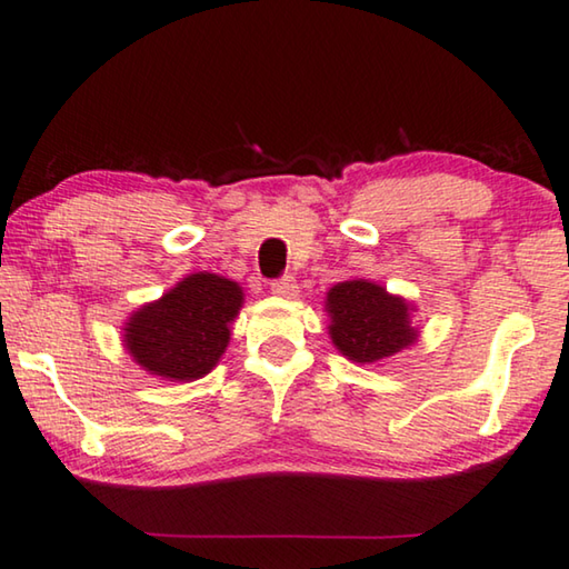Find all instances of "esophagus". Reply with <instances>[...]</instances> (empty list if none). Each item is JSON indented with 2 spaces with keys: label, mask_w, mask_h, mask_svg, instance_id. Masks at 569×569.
<instances>
[{
  "label": "esophagus",
  "mask_w": 569,
  "mask_h": 569,
  "mask_svg": "<svg viewBox=\"0 0 569 569\" xmlns=\"http://www.w3.org/2000/svg\"><path fill=\"white\" fill-rule=\"evenodd\" d=\"M269 290H272V295L277 297H284V300H292V297H297V292H300V287H297L295 277H279L269 284Z\"/></svg>",
  "instance_id": "1"
}]
</instances>
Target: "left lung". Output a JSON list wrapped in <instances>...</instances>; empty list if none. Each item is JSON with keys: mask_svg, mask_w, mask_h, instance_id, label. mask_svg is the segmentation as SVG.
I'll return each instance as SVG.
<instances>
[{"mask_svg": "<svg viewBox=\"0 0 569 569\" xmlns=\"http://www.w3.org/2000/svg\"><path fill=\"white\" fill-rule=\"evenodd\" d=\"M326 310L333 318L330 338L338 351L358 363L381 361L417 338L407 302L366 279L336 284L328 292Z\"/></svg>", "mask_w": 569, "mask_h": 569, "instance_id": "8db88e82", "label": "left lung"}]
</instances>
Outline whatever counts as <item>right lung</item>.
<instances>
[{"label":"right lung","instance_id":"1","mask_svg":"<svg viewBox=\"0 0 569 569\" xmlns=\"http://www.w3.org/2000/svg\"><path fill=\"white\" fill-rule=\"evenodd\" d=\"M241 287L218 274H190L127 322V348L139 366L164 379H200L229 346Z\"/></svg>","mask_w":569,"mask_h":569}]
</instances>
